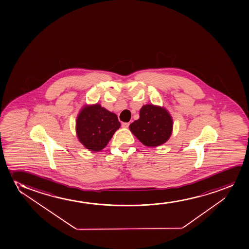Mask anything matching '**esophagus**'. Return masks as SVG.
I'll return each instance as SVG.
<instances>
[{"label":"esophagus","mask_w":249,"mask_h":249,"mask_svg":"<svg viewBox=\"0 0 249 249\" xmlns=\"http://www.w3.org/2000/svg\"><path fill=\"white\" fill-rule=\"evenodd\" d=\"M130 123H122V126H123V127H124V128H127L128 126H129Z\"/></svg>","instance_id":"obj_1"}]
</instances>
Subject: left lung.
Segmentation results:
<instances>
[{"label":"left lung","mask_w":249,"mask_h":249,"mask_svg":"<svg viewBox=\"0 0 249 249\" xmlns=\"http://www.w3.org/2000/svg\"><path fill=\"white\" fill-rule=\"evenodd\" d=\"M172 126V118L165 108L146 105L140 110L139 119L131 123L129 128L142 144L156 147L170 139Z\"/></svg>","instance_id":"1"}]
</instances>
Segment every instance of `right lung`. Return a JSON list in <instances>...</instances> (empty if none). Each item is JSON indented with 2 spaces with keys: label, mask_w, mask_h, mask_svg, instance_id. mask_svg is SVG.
<instances>
[{
  "label": "right lung",
  "mask_w": 249,
  "mask_h": 249,
  "mask_svg": "<svg viewBox=\"0 0 249 249\" xmlns=\"http://www.w3.org/2000/svg\"><path fill=\"white\" fill-rule=\"evenodd\" d=\"M120 126L116 114L95 104L81 110L76 122V133L86 149L98 152L107 145Z\"/></svg>",
  "instance_id": "1"
}]
</instances>
